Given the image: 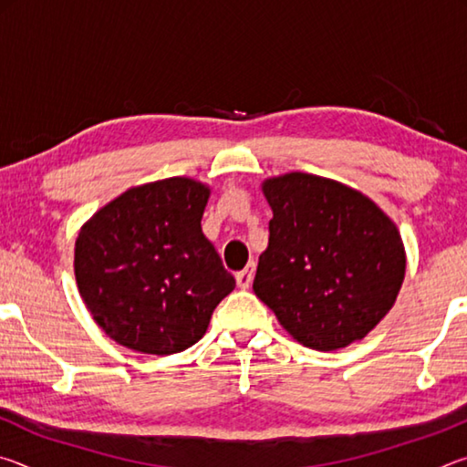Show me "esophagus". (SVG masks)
Segmentation results:
<instances>
[{"label":"esophagus","mask_w":467,"mask_h":467,"mask_svg":"<svg viewBox=\"0 0 467 467\" xmlns=\"http://www.w3.org/2000/svg\"><path fill=\"white\" fill-rule=\"evenodd\" d=\"M253 275H255V267H253V265L244 267L243 272L236 274V284H239V288L247 290L251 286V282H253Z\"/></svg>","instance_id":"esophagus-1"}]
</instances>
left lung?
Instances as JSON below:
<instances>
[{"label":"left lung","mask_w":467,"mask_h":467,"mask_svg":"<svg viewBox=\"0 0 467 467\" xmlns=\"http://www.w3.org/2000/svg\"><path fill=\"white\" fill-rule=\"evenodd\" d=\"M270 243L253 290L313 350L365 337L398 298L406 253L398 228L357 189L306 172L267 179Z\"/></svg>","instance_id":"obj_1"}]
</instances>
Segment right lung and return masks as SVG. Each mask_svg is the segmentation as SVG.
<instances>
[{
  "label": "right lung",
  "mask_w": 467,
  "mask_h": 467,
  "mask_svg": "<svg viewBox=\"0 0 467 467\" xmlns=\"http://www.w3.org/2000/svg\"><path fill=\"white\" fill-rule=\"evenodd\" d=\"M210 189L171 177L128 189L82 226L78 290L117 344L167 357L193 346L234 278L202 233Z\"/></svg>",
  "instance_id": "obj_1"
}]
</instances>
